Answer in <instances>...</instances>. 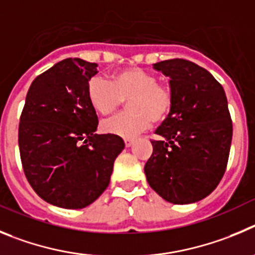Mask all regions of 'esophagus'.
I'll use <instances>...</instances> for the list:
<instances>
[{
	"mask_svg": "<svg viewBox=\"0 0 255 255\" xmlns=\"http://www.w3.org/2000/svg\"><path fill=\"white\" fill-rule=\"evenodd\" d=\"M125 144L126 147H130L133 144V139L132 138H125Z\"/></svg>",
	"mask_w": 255,
	"mask_h": 255,
	"instance_id": "34e87169",
	"label": "esophagus"
}]
</instances>
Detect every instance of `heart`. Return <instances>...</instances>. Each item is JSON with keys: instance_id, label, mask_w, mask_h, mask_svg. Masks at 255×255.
<instances>
[{"instance_id": "b5f03b06", "label": "heart", "mask_w": 255, "mask_h": 255, "mask_svg": "<svg viewBox=\"0 0 255 255\" xmlns=\"http://www.w3.org/2000/svg\"><path fill=\"white\" fill-rule=\"evenodd\" d=\"M88 100L91 108L102 116L114 113L125 100L127 112L102 123V129L114 136L130 138L160 123L173 107L170 86L157 81L156 75L139 67L117 71L109 82L102 76L88 82Z\"/></svg>"}]
</instances>
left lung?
<instances>
[{"label":"left lung","instance_id":"8db88e82","mask_svg":"<svg viewBox=\"0 0 255 255\" xmlns=\"http://www.w3.org/2000/svg\"><path fill=\"white\" fill-rule=\"evenodd\" d=\"M169 77L173 107L151 141L144 165L150 187L165 201L188 205L206 198L224 176L233 122L224 88L205 68L187 59L153 65Z\"/></svg>","mask_w":255,"mask_h":255}]
</instances>
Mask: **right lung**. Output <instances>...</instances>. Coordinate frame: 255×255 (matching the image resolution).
Returning <instances> with one entry per match:
<instances>
[{"instance_id":"obj_1","label":"right lung","mask_w":255,"mask_h":255,"mask_svg":"<svg viewBox=\"0 0 255 255\" xmlns=\"http://www.w3.org/2000/svg\"><path fill=\"white\" fill-rule=\"evenodd\" d=\"M98 65L66 58L31 82L20 117L19 148L27 182L42 199L76 210L107 189L125 142L96 134L88 82Z\"/></svg>"}]
</instances>
